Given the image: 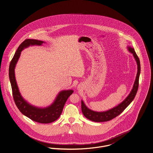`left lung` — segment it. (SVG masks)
I'll use <instances>...</instances> for the list:
<instances>
[{
	"label": "left lung",
	"mask_w": 153,
	"mask_h": 153,
	"mask_svg": "<svg viewBox=\"0 0 153 153\" xmlns=\"http://www.w3.org/2000/svg\"><path fill=\"white\" fill-rule=\"evenodd\" d=\"M128 51L133 54L137 65V72L133 88L125 99L117 106L111 109L104 111H96L89 109L81 100V109L84 116L88 119L95 122H103L111 120L119 115L133 100L137 94L139 88V76L140 74V62L139 57L137 56L134 49L130 46L127 47Z\"/></svg>",
	"instance_id": "8db88e82"
}]
</instances>
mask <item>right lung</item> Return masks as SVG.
<instances>
[{
	"label": "right lung",
	"mask_w": 153,
	"mask_h": 153,
	"mask_svg": "<svg viewBox=\"0 0 153 153\" xmlns=\"http://www.w3.org/2000/svg\"><path fill=\"white\" fill-rule=\"evenodd\" d=\"M44 42L34 39H26L18 47L10 63L9 75L14 102L19 110L25 116L34 122L40 123H50L56 121L60 116L67 100L74 92V91L71 89L61 91L59 92L55 100L51 105L43 108L36 107L28 103L21 95L14 74L16 65L22 50L30 45H42V43Z\"/></svg>",
	"instance_id": "right-lung-1"
}]
</instances>
